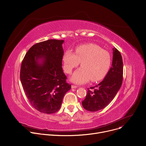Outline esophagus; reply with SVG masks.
<instances>
[{"label": "esophagus", "instance_id": "esophagus-1", "mask_svg": "<svg viewBox=\"0 0 146 146\" xmlns=\"http://www.w3.org/2000/svg\"><path fill=\"white\" fill-rule=\"evenodd\" d=\"M77 88V86L75 85H72V88Z\"/></svg>", "mask_w": 146, "mask_h": 146}]
</instances>
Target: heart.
<instances>
[{"label":"heart","mask_w":146,"mask_h":146,"mask_svg":"<svg viewBox=\"0 0 146 146\" xmlns=\"http://www.w3.org/2000/svg\"><path fill=\"white\" fill-rule=\"evenodd\" d=\"M64 69L70 74L81 62V68L77 69L70 80L78 84H84L91 79L92 81L102 80L108 73L110 64L109 52L98 45L89 43L77 46L75 54L71 50H66L63 55Z\"/></svg>","instance_id":"heart-1"}]
</instances>
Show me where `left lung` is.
<instances>
[{
	"label": "left lung",
	"instance_id": "8db88e82",
	"mask_svg": "<svg viewBox=\"0 0 146 146\" xmlns=\"http://www.w3.org/2000/svg\"><path fill=\"white\" fill-rule=\"evenodd\" d=\"M111 67L99 84L88 88L87 96L82 105L90 111H97L106 108L113 100L120 89L123 79V62L121 53L113 48ZM94 89V90H92Z\"/></svg>",
	"mask_w": 146,
	"mask_h": 146
}]
</instances>
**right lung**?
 I'll list each match as a JSON object with an SVG mask.
<instances>
[{"instance_id":"add662e5","label":"right lung","mask_w":146,"mask_h":146,"mask_svg":"<svg viewBox=\"0 0 146 146\" xmlns=\"http://www.w3.org/2000/svg\"><path fill=\"white\" fill-rule=\"evenodd\" d=\"M64 40L51 39L35 44L22 62L20 80L31 105L38 111H58L71 89L62 68Z\"/></svg>"}]
</instances>
